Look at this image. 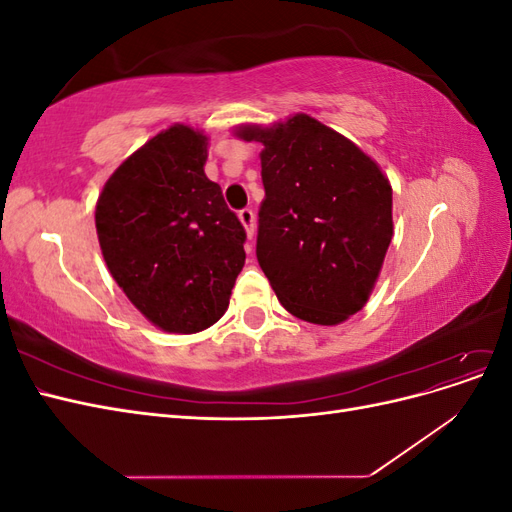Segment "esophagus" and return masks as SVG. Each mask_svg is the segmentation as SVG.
I'll use <instances>...</instances> for the list:
<instances>
[{
    "label": "esophagus",
    "mask_w": 512,
    "mask_h": 512,
    "mask_svg": "<svg viewBox=\"0 0 512 512\" xmlns=\"http://www.w3.org/2000/svg\"><path fill=\"white\" fill-rule=\"evenodd\" d=\"M239 220H241V224L247 230V237L252 239L254 232H256V215H254V211L252 209H241L239 211Z\"/></svg>",
    "instance_id": "1"
}]
</instances>
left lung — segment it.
Segmentation results:
<instances>
[{"label":"left lung","mask_w":512,"mask_h":512,"mask_svg":"<svg viewBox=\"0 0 512 512\" xmlns=\"http://www.w3.org/2000/svg\"><path fill=\"white\" fill-rule=\"evenodd\" d=\"M260 151L265 200L256 258L292 316L333 327L367 303L393 239V190L380 166L309 115L241 126Z\"/></svg>","instance_id":"left-lung-1"}]
</instances>
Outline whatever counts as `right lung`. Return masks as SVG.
<instances>
[{
  "label": "right lung",
  "instance_id": "right-lung-1",
  "mask_svg": "<svg viewBox=\"0 0 512 512\" xmlns=\"http://www.w3.org/2000/svg\"><path fill=\"white\" fill-rule=\"evenodd\" d=\"M205 162L207 136L175 123L115 170L96 205L113 280L168 333L218 322L245 265V228L207 179Z\"/></svg>",
  "mask_w": 512,
  "mask_h": 512
}]
</instances>
